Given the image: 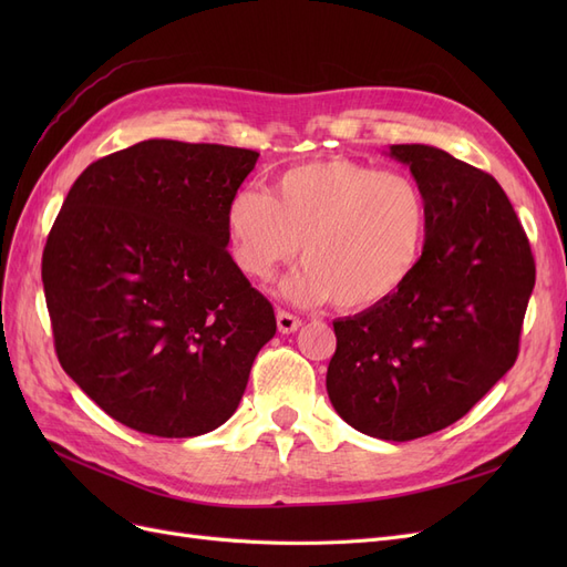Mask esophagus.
<instances>
[{
  "instance_id": "esophagus-1",
  "label": "esophagus",
  "mask_w": 567,
  "mask_h": 567,
  "mask_svg": "<svg viewBox=\"0 0 567 567\" xmlns=\"http://www.w3.org/2000/svg\"><path fill=\"white\" fill-rule=\"evenodd\" d=\"M277 326H279V333H296L300 326H302V321L298 317H293V315L279 310L277 312Z\"/></svg>"
}]
</instances>
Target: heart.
Masks as SVG:
<instances>
[{"label":"heart","mask_w":567,"mask_h":567,"mask_svg":"<svg viewBox=\"0 0 567 567\" xmlns=\"http://www.w3.org/2000/svg\"><path fill=\"white\" fill-rule=\"evenodd\" d=\"M225 229L231 260L248 279L269 281L300 248L305 265L281 281V296L296 305L333 298L338 310L364 312L416 274L431 210L409 175L329 158L284 169L271 194L236 188Z\"/></svg>","instance_id":"heart-1"}]
</instances>
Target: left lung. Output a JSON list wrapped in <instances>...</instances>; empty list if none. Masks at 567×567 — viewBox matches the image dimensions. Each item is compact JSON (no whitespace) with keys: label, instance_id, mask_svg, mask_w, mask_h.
I'll return each instance as SVG.
<instances>
[{"label":"left lung","instance_id":"1","mask_svg":"<svg viewBox=\"0 0 567 567\" xmlns=\"http://www.w3.org/2000/svg\"><path fill=\"white\" fill-rule=\"evenodd\" d=\"M385 153L425 194V252L392 300L333 321L326 390L354 431L406 442L466 416L516 362L535 260L492 175L427 144Z\"/></svg>","mask_w":567,"mask_h":567}]
</instances>
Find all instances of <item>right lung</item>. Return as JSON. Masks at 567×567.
Wrapping results in <instances>:
<instances>
[{"instance_id": "add662e5", "label": "right lung", "mask_w": 567, "mask_h": 567, "mask_svg": "<svg viewBox=\"0 0 567 567\" xmlns=\"http://www.w3.org/2000/svg\"><path fill=\"white\" fill-rule=\"evenodd\" d=\"M257 158L140 142L84 169L49 231L42 284L59 362L132 431H215L277 333L269 300L227 252V200Z\"/></svg>"}]
</instances>
